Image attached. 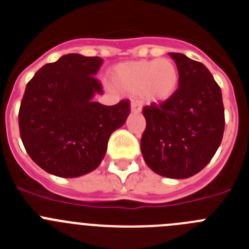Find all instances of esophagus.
Segmentation results:
<instances>
[{
	"mask_svg": "<svg viewBox=\"0 0 249 249\" xmlns=\"http://www.w3.org/2000/svg\"><path fill=\"white\" fill-rule=\"evenodd\" d=\"M131 111L138 113V112L142 111V103L140 101H132L131 102Z\"/></svg>",
	"mask_w": 249,
	"mask_h": 249,
	"instance_id": "esophagus-1",
	"label": "esophagus"
}]
</instances>
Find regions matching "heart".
<instances>
[{
  "instance_id": "obj_1",
  "label": "heart",
  "mask_w": 249,
  "mask_h": 249,
  "mask_svg": "<svg viewBox=\"0 0 249 249\" xmlns=\"http://www.w3.org/2000/svg\"><path fill=\"white\" fill-rule=\"evenodd\" d=\"M114 85L128 94H142L149 101L163 102L176 93L179 71L172 59H141L118 65L112 72Z\"/></svg>"
}]
</instances>
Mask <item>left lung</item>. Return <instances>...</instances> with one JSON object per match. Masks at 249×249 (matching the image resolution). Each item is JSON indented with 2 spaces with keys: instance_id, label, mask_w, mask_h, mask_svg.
Here are the masks:
<instances>
[{
  "instance_id": "obj_1",
  "label": "left lung",
  "mask_w": 249,
  "mask_h": 249,
  "mask_svg": "<svg viewBox=\"0 0 249 249\" xmlns=\"http://www.w3.org/2000/svg\"><path fill=\"white\" fill-rule=\"evenodd\" d=\"M179 71L172 97L143 107L141 151L147 166L168 178H188L203 169L223 138L221 87L208 68L182 53H169Z\"/></svg>"
}]
</instances>
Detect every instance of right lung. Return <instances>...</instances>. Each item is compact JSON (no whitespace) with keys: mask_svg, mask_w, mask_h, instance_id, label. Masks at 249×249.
<instances>
[{"mask_svg":"<svg viewBox=\"0 0 249 249\" xmlns=\"http://www.w3.org/2000/svg\"><path fill=\"white\" fill-rule=\"evenodd\" d=\"M100 57L70 53L36 72L26 86L18 112L22 143L46 172L72 178L102 162L112 132L123 126L129 101L114 106L93 102L102 93L94 77Z\"/></svg>","mask_w":249,"mask_h":249,"instance_id":"1","label":"right lung"}]
</instances>
